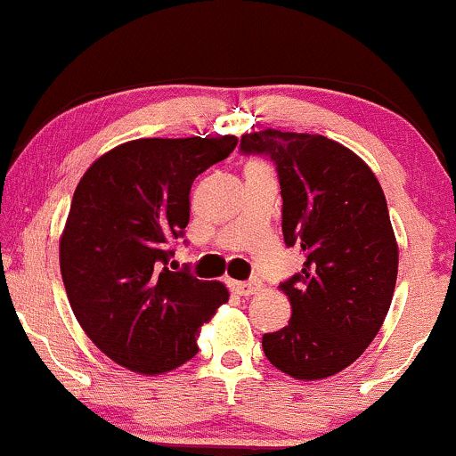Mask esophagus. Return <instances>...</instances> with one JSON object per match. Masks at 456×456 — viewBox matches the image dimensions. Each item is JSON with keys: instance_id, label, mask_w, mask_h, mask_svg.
<instances>
[{"instance_id": "1", "label": "esophagus", "mask_w": 456, "mask_h": 456, "mask_svg": "<svg viewBox=\"0 0 456 456\" xmlns=\"http://www.w3.org/2000/svg\"><path fill=\"white\" fill-rule=\"evenodd\" d=\"M230 290L239 297H251L260 290V281L258 280H251V281H230Z\"/></svg>"}]
</instances>
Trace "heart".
<instances>
[{"mask_svg": "<svg viewBox=\"0 0 456 456\" xmlns=\"http://www.w3.org/2000/svg\"><path fill=\"white\" fill-rule=\"evenodd\" d=\"M248 173H269V168H266L265 164L254 162V164H249V166H248Z\"/></svg>", "mask_w": 456, "mask_h": 456, "instance_id": "b5f03b06", "label": "heart"}]
</instances>
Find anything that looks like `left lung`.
I'll use <instances>...</instances> for the list:
<instances>
[{"label": "left lung", "instance_id": "1", "mask_svg": "<svg viewBox=\"0 0 456 456\" xmlns=\"http://www.w3.org/2000/svg\"><path fill=\"white\" fill-rule=\"evenodd\" d=\"M240 151L275 164L283 240L305 258L280 283L290 322L265 333L262 350L297 379L335 376L371 344L393 301L399 248L382 187L356 153L320 134L251 132Z\"/></svg>", "mask_w": 456, "mask_h": 456}]
</instances>
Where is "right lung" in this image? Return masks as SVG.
Instances as JSON below:
<instances>
[{
  "instance_id": "obj_1",
  "label": "right lung",
  "mask_w": 456,
  "mask_h": 456,
  "mask_svg": "<svg viewBox=\"0 0 456 456\" xmlns=\"http://www.w3.org/2000/svg\"><path fill=\"white\" fill-rule=\"evenodd\" d=\"M237 136L138 138L89 166L59 240L78 324L117 365L144 376L198 354L200 326L228 301L219 281L170 271L190 222L198 175L226 159Z\"/></svg>"
}]
</instances>
